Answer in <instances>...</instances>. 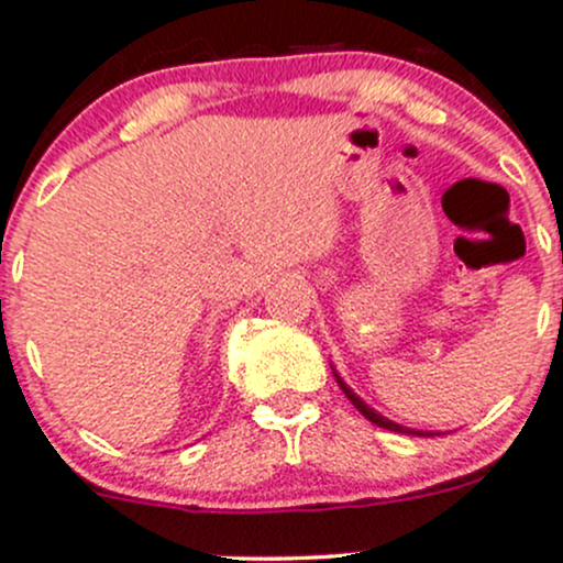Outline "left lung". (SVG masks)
Returning <instances> with one entry per match:
<instances>
[{
	"label": "left lung",
	"instance_id": "1",
	"mask_svg": "<svg viewBox=\"0 0 563 563\" xmlns=\"http://www.w3.org/2000/svg\"><path fill=\"white\" fill-rule=\"evenodd\" d=\"M334 382L340 384V389H343V395L349 397L351 402H354L356 411H360L362 417H365V419H371L373 424H378V428H384V430H395V433H408V435H433V433H422V430H408V428H402V424H395V422H391V419L382 417V413H376V411H373L371 406H367V402H362V397H356V391H351L349 387H345L343 378H340L338 373H334Z\"/></svg>",
	"mask_w": 563,
	"mask_h": 563
}]
</instances>
